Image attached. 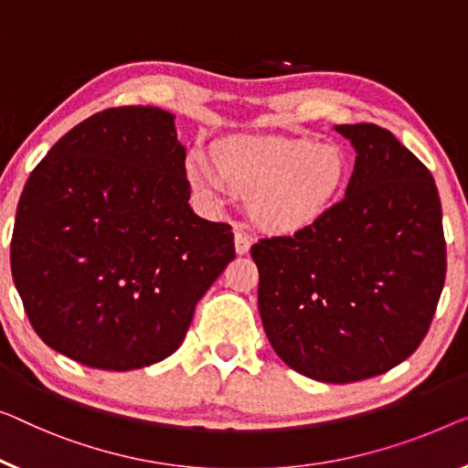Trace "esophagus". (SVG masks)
Masks as SVG:
<instances>
[{
	"label": "esophagus",
	"instance_id": "34e87169",
	"mask_svg": "<svg viewBox=\"0 0 468 468\" xmlns=\"http://www.w3.org/2000/svg\"><path fill=\"white\" fill-rule=\"evenodd\" d=\"M250 248H252V239H250L246 233L237 229V231H235V252L243 256V254L250 252Z\"/></svg>",
	"mask_w": 468,
	"mask_h": 468
}]
</instances>
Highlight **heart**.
I'll return each instance as SVG.
<instances>
[{
  "mask_svg": "<svg viewBox=\"0 0 468 468\" xmlns=\"http://www.w3.org/2000/svg\"><path fill=\"white\" fill-rule=\"evenodd\" d=\"M214 172L201 159L189 164L193 186L214 195L222 185L248 199L256 225L271 233L313 227L343 195L346 155L334 144L304 136H235L212 149Z\"/></svg>",
  "mask_w": 468,
  "mask_h": 468,
  "instance_id": "b5f03b06",
  "label": "heart"
}]
</instances>
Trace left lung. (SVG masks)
Here are the masks:
<instances>
[{"instance_id": "obj_1", "label": "left lung", "mask_w": 468, "mask_h": 468, "mask_svg": "<svg viewBox=\"0 0 468 468\" xmlns=\"http://www.w3.org/2000/svg\"><path fill=\"white\" fill-rule=\"evenodd\" d=\"M355 146L345 199L294 235L252 246L271 346L313 380L346 385L412 355L445 282L441 201L420 159L374 123L334 125Z\"/></svg>"}]
</instances>
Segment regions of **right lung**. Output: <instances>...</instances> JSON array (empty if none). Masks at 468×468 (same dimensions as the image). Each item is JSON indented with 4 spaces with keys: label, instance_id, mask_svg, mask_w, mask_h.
Wrapping results in <instances>:
<instances>
[{
    "label": "right lung",
    "instance_id": "obj_1",
    "mask_svg": "<svg viewBox=\"0 0 468 468\" xmlns=\"http://www.w3.org/2000/svg\"><path fill=\"white\" fill-rule=\"evenodd\" d=\"M185 146L157 107L101 111L35 165L10 267L44 343L83 366L136 369L183 345L235 258L227 222L191 210Z\"/></svg>",
    "mask_w": 468,
    "mask_h": 468
}]
</instances>
